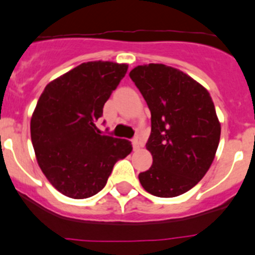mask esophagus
Instances as JSON below:
<instances>
[{
	"label": "esophagus",
	"mask_w": 255,
	"mask_h": 255,
	"mask_svg": "<svg viewBox=\"0 0 255 255\" xmlns=\"http://www.w3.org/2000/svg\"><path fill=\"white\" fill-rule=\"evenodd\" d=\"M132 147H133V150H138V148L141 147V143H140V141H138V138L137 137H135L132 140Z\"/></svg>",
	"instance_id": "34e87169"
}]
</instances>
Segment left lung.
I'll use <instances>...</instances> for the list:
<instances>
[{
	"label": "left lung",
	"instance_id": "obj_1",
	"mask_svg": "<svg viewBox=\"0 0 255 255\" xmlns=\"http://www.w3.org/2000/svg\"><path fill=\"white\" fill-rule=\"evenodd\" d=\"M128 75L151 112L146 148L153 161L138 180L156 197H177L202 180L216 156L221 124L212 98L190 75L165 64L137 65Z\"/></svg>",
	"mask_w": 255,
	"mask_h": 255
}]
</instances>
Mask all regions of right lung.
Instances as JSON below:
<instances>
[{
  "label": "right lung",
  "instance_id": "1",
  "mask_svg": "<svg viewBox=\"0 0 255 255\" xmlns=\"http://www.w3.org/2000/svg\"><path fill=\"white\" fill-rule=\"evenodd\" d=\"M128 72V64L82 63L52 80L31 119L37 162L53 187L75 200L104 188L115 162L132 150L124 138L103 135L95 123Z\"/></svg>",
  "mask_w": 255,
  "mask_h": 255
}]
</instances>
